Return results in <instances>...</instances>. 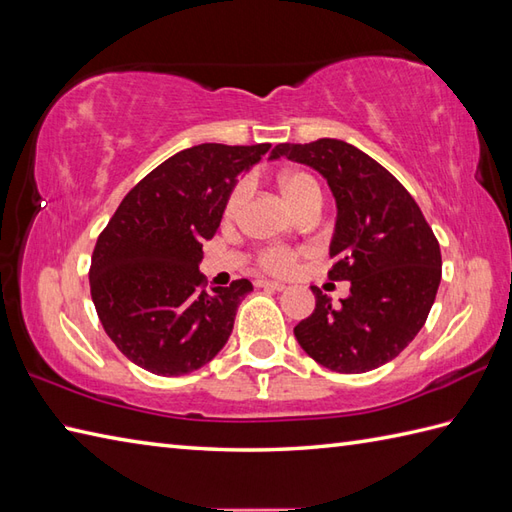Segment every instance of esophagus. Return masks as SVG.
<instances>
[{
	"label": "esophagus",
	"mask_w": 512,
	"mask_h": 512,
	"mask_svg": "<svg viewBox=\"0 0 512 512\" xmlns=\"http://www.w3.org/2000/svg\"><path fill=\"white\" fill-rule=\"evenodd\" d=\"M257 286L259 288H268V290H277V292L286 290V284H281V281H268V279H259Z\"/></svg>",
	"instance_id": "obj_1"
}]
</instances>
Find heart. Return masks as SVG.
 Here are the masks:
<instances>
[{
  "instance_id": "1",
  "label": "heart",
  "mask_w": 512,
  "mask_h": 512,
  "mask_svg": "<svg viewBox=\"0 0 512 512\" xmlns=\"http://www.w3.org/2000/svg\"><path fill=\"white\" fill-rule=\"evenodd\" d=\"M279 184H281V191H284V195L297 211L310 200H321L319 184L314 182V178H310L308 173H284V176L279 178ZM246 193H248L246 180L235 184V189L231 191V195H228V202H226L228 215H233L239 209V204L244 202ZM257 262L264 270H268V273H288V270L297 262V253L284 246H268L264 250H259Z\"/></svg>"
}]
</instances>
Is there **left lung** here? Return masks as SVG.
I'll use <instances>...</instances> for the list:
<instances>
[{
  "label": "left lung",
  "instance_id": "left-lung-1",
  "mask_svg": "<svg viewBox=\"0 0 512 512\" xmlns=\"http://www.w3.org/2000/svg\"><path fill=\"white\" fill-rule=\"evenodd\" d=\"M277 158L308 165L328 180L336 200L328 277L352 284L339 306L312 288L317 306L295 328L299 345L339 374L389 363L416 339L436 301L442 279L436 235L409 191L350 143H281L270 154Z\"/></svg>",
  "mask_w": 512,
  "mask_h": 512
}]
</instances>
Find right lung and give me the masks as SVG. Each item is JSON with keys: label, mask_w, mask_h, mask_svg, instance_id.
<instances>
[{"label": "right lung", "mask_w": 512, "mask_h": 512, "mask_svg": "<svg viewBox=\"0 0 512 512\" xmlns=\"http://www.w3.org/2000/svg\"><path fill=\"white\" fill-rule=\"evenodd\" d=\"M262 145L204 143L140 180L96 239L90 292L103 330L129 361L158 376L195 372L233 332L248 279L204 290L202 242L222 222L239 173Z\"/></svg>", "instance_id": "1"}]
</instances>
